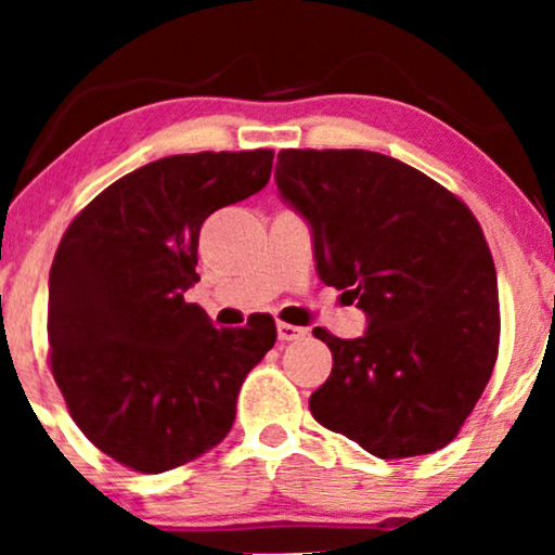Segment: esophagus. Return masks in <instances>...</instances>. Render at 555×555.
Masks as SVG:
<instances>
[{
	"label": "esophagus",
	"instance_id": "obj_1",
	"mask_svg": "<svg viewBox=\"0 0 555 555\" xmlns=\"http://www.w3.org/2000/svg\"><path fill=\"white\" fill-rule=\"evenodd\" d=\"M306 328H298V325H291V323H278V338L283 340H298V338H302L306 336Z\"/></svg>",
	"mask_w": 555,
	"mask_h": 555
}]
</instances>
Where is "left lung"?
<instances>
[{
  "mask_svg": "<svg viewBox=\"0 0 555 555\" xmlns=\"http://www.w3.org/2000/svg\"><path fill=\"white\" fill-rule=\"evenodd\" d=\"M275 184L313 234L315 272L366 313L359 338L315 328L333 371L310 414L382 460L442 450L498 359V278L465 204L399 158L278 154Z\"/></svg>",
  "mask_w": 555,
  "mask_h": 555,
  "instance_id": "obj_1",
  "label": "left lung"
}]
</instances>
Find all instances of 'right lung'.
Segmentation results:
<instances>
[{
  "mask_svg": "<svg viewBox=\"0 0 555 555\" xmlns=\"http://www.w3.org/2000/svg\"><path fill=\"white\" fill-rule=\"evenodd\" d=\"M272 151L166 156L103 189L67 227L50 270L52 376L98 450L158 475L222 442L275 321L215 328L186 302L204 219L260 192Z\"/></svg>",
  "mask_w": 555,
  "mask_h": 555,
  "instance_id": "right-lung-1",
  "label": "right lung"
}]
</instances>
